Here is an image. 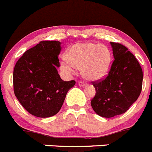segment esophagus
Returning <instances> with one entry per match:
<instances>
[{
    "instance_id": "obj_1",
    "label": "esophagus",
    "mask_w": 152,
    "mask_h": 152,
    "mask_svg": "<svg viewBox=\"0 0 152 152\" xmlns=\"http://www.w3.org/2000/svg\"><path fill=\"white\" fill-rule=\"evenodd\" d=\"M79 86H80V87H85V86H86V84L84 82H83V81H80V82H79Z\"/></svg>"
}]
</instances>
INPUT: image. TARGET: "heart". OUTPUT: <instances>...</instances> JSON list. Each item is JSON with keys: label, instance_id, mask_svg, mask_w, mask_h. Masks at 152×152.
<instances>
[{"label": "heart", "instance_id": "1", "mask_svg": "<svg viewBox=\"0 0 152 152\" xmlns=\"http://www.w3.org/2000/svg\"><path fill=\"white\" fill-rule=\"evenodd\" d=\"M111 61V52L103 44L79 42L68 49L66 58H62L60 64L66 73H73L74 68L82 69L85 79L97 81L108 74Z\"/></svg>", "mask_w": 152, "mask_h": 152}]
</instances>
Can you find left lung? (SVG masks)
<instances>
[{
    "label": "left lung",
    "mask_w": 152,
    "mask_h": 152,
    "mask_svg": "<svg viewBox=\"0 0 152 152\" xmlns=\"http://www.w3.org/2000/svg\"><path fill=\"white\" fill-rule=\"evenodd\" d=\"M114 61L103 80L94 82L96 94L91 101L94 111L103 118L123 114L138 99L143 74L138 61L127 48L110 42Z\"/></svg>",
    "instance_id": "left-lung-1"
}]
</instances>
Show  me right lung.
Returning <instances> with one entry per match:
<instances>
[{
  "label": "right lung",
  "instance_id": "add662e5",
  "mask_svg": "<svg viewBox=\"0 0 152 152\" xmlns=\"http://www.w3.org/2000/svg\"><path fill=\"white\" fill-rule=\"evenodd\" d=\"M61 50L59 41H41L27 50L14 67L15 97L30 114L36 117L56 115L68 91L76 84L74 80L63 81L58 73Z\"/></svg>",
  "mask_w": 152,
  "mask_h": 152
}]
</instances>
